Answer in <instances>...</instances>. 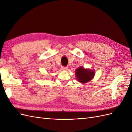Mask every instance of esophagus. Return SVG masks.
<instances>
[{"instance_id":"esophagus-1","label":"esophagus","mask_w":132,"mask_h":132,"mask_svg":"<svg viewBox=\"0 0 132 132\" xmlns=\"http://www.w3.org/2000/svg\"><path fill=\"white\" fill-rule=\"evenodd\" d=\"M61 69L62 70H68V67H62L61 68Z\"/></svg>"}]
</instances>
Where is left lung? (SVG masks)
I'll list each match as a JSON object with an SVG mask.
<instances>
[{
	"label": "left lung",
	"instance_id": "8db88e82",
	"mask_svg": "<svg viewBox=\"0 0 132 132\" xmlns=\"http://www.w3.org/2000/svg\"><path fill=\"white\" fill-rule=\"evenodd\" d=\"M95 71L93 69H85L82 67H79L75 70V77L78 82L85 84L90 81L94 78Z\"/></svg>",
	"mask_w": 132,
	"mask_h": 132
}]
</instances>
